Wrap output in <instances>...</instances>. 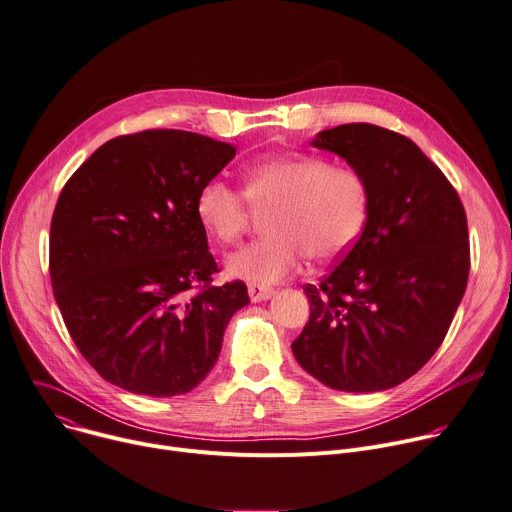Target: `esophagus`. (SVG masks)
<instances>
[{
    "label": "esophagus",
    "instance_id": "esophagus-1",
    "mask_svg": "<svg viewBox=\"0 0 512 512\" xmlns=\"http://www.w3.org/2000/svg\"><path fill=\"white\" fill-rule=\"evenodd\" d=\"M273 296V288H265L259 284H249V298L251 302H265Z\"/></svg>",
    "mask_w": 512,
    "mask_h": 512
}]
</instances>
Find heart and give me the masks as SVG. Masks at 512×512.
<instances>
[{"mask_svg": "<svg viewBox=\"0 0 512 512\" xmlns=\"http://www.w3.org/2000/svg\"><path fill=\"white\" fill-rule=\"evenodd\" d=\"M249 204L266 210L267 235L226 257L235 280L271 286L308 255L331 261L343 255L365 228L369 183L361 171L322 157H273L247 171L245 194L224 179L206 181L196 198L200 224L218 243L241 237Z\"/></svg>", "mask_w": 512, "mask_h": 512, "instance_id": "obj_1", "label": "heart"}]
</instances>
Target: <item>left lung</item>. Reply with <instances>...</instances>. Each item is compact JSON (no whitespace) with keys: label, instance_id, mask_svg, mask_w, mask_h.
<instances>
[{"label":"left lung","instance_id":"1","mask_svg":"<svg viewBox=\"0 0 512 512\" xmlns=\"http://www.w3.org/2000/svg\"><path fill=\"white\" fill-rule=\"evenodd\" d=\"M310 145L365 175L369 214L339 265L304 288L310 318L292 351L324 386L382 392L414 376L449 331L470 273L466 212L441 169L398 132L341 124Z\"/></svg>","mask_w":512,"mask_h":512}]
</instances>
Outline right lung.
<instances>
[{
  "label": "right lung",
  "instance_id": "right-lung-1",
  "mask_svg": "<svg viewBox=\"0 0 512 512\" xmlns=\"http://www.w3.org/2000/svg\"><path fill=\"white\" fill-rule=\"evenodd\" d=\"M235 155L204 134L145 130L112 138L65 183L51 222L53 292L106 382L169 398L218 361L249 294L243 282L210 286L216 261L196 198Z\"/></svg>",
  "mask_w": 512,
  "mask_h": 512
}]
</instances>
